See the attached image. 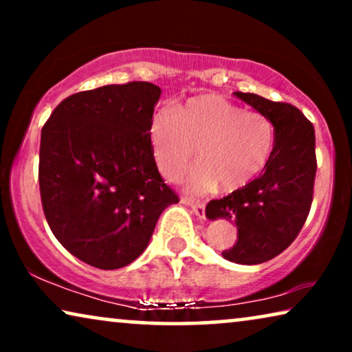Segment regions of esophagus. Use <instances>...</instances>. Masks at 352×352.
<instances>
[{
  "mask_svg": "<svg viewBox=\"0 0 352 352\" xmlns=\"http://www.w3.org/2000/svg\"><path fill=\"white\" fill-rule=\"evenodd\" d=\"M182 204L189 205L192 211H194V213L199 216L200 219L205 218V204H197V201H192L189 199H182Z\"/></svg>",
  "mask_w": 352,
  "mask_h": 352,
  "instance_id": "1",
  "label": "esophagus"
}]
</instances>
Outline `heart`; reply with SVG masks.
<instances>
[{
    "label": "heart",
    "instance_id": "1",
    "mask_svg": "<svg viewBox=\"0 0 352 352\" xmlns=\"http://www.w3.org/2000/svg\"><path fill=\"white\" fill-rule=\"evenodd\" d=\"M147 131L158 171L170 182L184 176L199 148L201 165L187 181L190 194L250 186L266 170L276 146L271 118L211 93L187 98L173 112L158 110Z\"/></svg>",
    "mask_w": 352,
    "mask_h": 352
}]
</instances>
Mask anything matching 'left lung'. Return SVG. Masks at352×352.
Returning a JSON list of instances; mask_svg holds the SVG:
<instances>
[{
    "label": "left lung",
    "mask_w": 352,
    "mask_h": 352,
    "mask_svg": "<svg viewBox=\"0 0 352 352\" xmlns=\"http://www.w3.org/2000/svg\"><path fill=\"white\" fill-rule=\"evenodd\" d=\"M271 118L276 146L271 162L252 184L206 205V218L237 226V242L223 256L239 264L276 258L298 237L309 214L316 181V133L312 123L287 102L253 93H234Z\"/></svg>",
    "instance_id": "1"
}]
</instances>
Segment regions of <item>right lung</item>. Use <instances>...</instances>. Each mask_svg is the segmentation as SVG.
I'll use <instances>...</instances> for the list:
<instances>
[{"label": "right lung", "mask_w": 352, "mask_h": 352, "mask_svg": "<svg viewBox=\"0 0 352 352\" xmlns=\"http://www.w3.org/2000/svg\"><path fill=\"white\" fill-rule=\"evenodd\" d=\"M160 94L148 81L81 91L41 129L43 211L62 247L89 266L133 263L162 211L179 201L158 173L147 131Z\"/></svg>", "instance_id": "add662e5"}]
</instances>
